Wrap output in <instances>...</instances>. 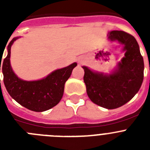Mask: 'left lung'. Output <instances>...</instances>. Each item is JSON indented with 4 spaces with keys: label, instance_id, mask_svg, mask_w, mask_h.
I'll list each match as a JSON object with an SVG mask.
<instances>
[{
    "label": "left lung",
    "instance_id": "obj_1",
    "mask_svg": "<svg viewBox=\"0 0 150 150\" xmlns=\"http://www.w3.org/2000/svg\"><path fill=\"white\" fill-rule=\"evenodd\" d=\"M108 40L123 46L125 56L110 74L92 71L86 66L83 80L91 101L106 109L122 107L138 92L144 80V63L133 36L122 30L108 33Z\"/></svg>",
    "mask_w": 150,
    "mask_h": 150
}]
</instances>
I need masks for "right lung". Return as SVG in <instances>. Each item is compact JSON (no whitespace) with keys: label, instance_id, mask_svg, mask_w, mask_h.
Listing matches in <instances>:
<instances>
[{"label":"right lung","instance_id":"obj_1","mask_svg":"<svg viewBox=\"0 0 150 150\" xmlns=\"http://www.w3.org/2000/svg\"><path fill=\"white\" fill-rule=\"evenodd\" d=\"M19 38H14L10 41L7 46V55L1 66L0 62L4 86L10 96L27 109L35 112L48 110L59 103L63 96L64 84L77 64L74 62L67 67L55 70L39 80H23L16 75L10 64L11 46Z\"/></svg>","mask_w":150,"mask_h":150}]
</instances>
